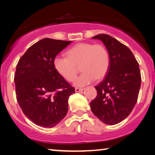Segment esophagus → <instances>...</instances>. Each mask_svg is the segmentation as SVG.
I'll return each instance as SVG.
<instances>
[{
    "instance_id": "1",
    "label": "esophagus",
    "mask_w": 155,
    "mask_h": 155,
    "mask_svg": "<svg viewBox=\"0 0 155 155\" xmlns=\"http://www.w3.org/2000/svg\"><path fill=\"white\" fill-rule=\"evenodd\" d=\"M75 92H82V91L84 90L83 88H78V87H76L75 89Z\"/></svg>"
}]
</instances>
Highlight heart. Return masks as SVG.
Here are the masks:
<instances>
[{"instance_id":"obj_1","label":"heart","mask_w":155,"mask_h":155,"mask_svg":"<svg viewBox=\"0 0 155 155\" xmlns=\"http://www.w3.org/2000/svg\"><path fill=\"white\" fill-rule=\"evenodd\" d=\"M65 54L67 57L54 58V68L65 80L71 82L75 78L80 65L83 73L74 81L77 87L85 86L95 79H102L109 71V53L103 44L82 42L69 48Z\"/></svg>"}]
</instances>
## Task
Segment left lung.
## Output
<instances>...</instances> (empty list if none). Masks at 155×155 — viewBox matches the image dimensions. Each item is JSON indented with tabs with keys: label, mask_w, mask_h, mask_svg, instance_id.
I'll return each mask as SVG.
<instances>
[{
	"label": "left lung",
	"mask_w": 155,
	"mask_h": 155,
	"mask_svg": "<svg viewBox=\"0 0 155 155\" xmlns=\"http://www.w3.org/2000/svg\"><path fill=\"white\" fill-rule=\"evenodd\" d=\"M101 40L109 53L110 65L105 78L95 87L96 98L91 101L92 113L108 125L124 120L137 102L141 84L139 65L124 44L108 35L92 37Z\"/></svg>",
	"instance_id": "1"
}]
</instances>
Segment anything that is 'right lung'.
Here are the masks:
<instances>
[{
    "instance_id": "1",
    "label": "right lung",
    "mask_w": 155,
    "mask_h": 155,
    "mask_svg": "<svg viewBox=\"0 0 155 155\" xmlns=\"http://www.w3.org/2000/svg\"><path fill=\"white\" fill-rule=\"evenodd\" d=\"M71 43L45 38L30 46L17 65V100L25 115L38 126L52 128L67 114L75 88L56 71L54 60Z\"/></svg>"
}]
</instances>
